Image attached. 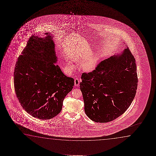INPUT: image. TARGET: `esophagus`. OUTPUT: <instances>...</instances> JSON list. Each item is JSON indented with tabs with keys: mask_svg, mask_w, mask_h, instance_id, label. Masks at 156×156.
<instances>
[{
	"mask_svg": "<svg viewBox=\"0 0 156 156\" xmlns=\"http://www.w3.org/2000/svg\"><path fill=\"white\" fill-rule=\"evenodd\" d=\"M79 83L80 82H79V79L78 78L75 79V85L76 86H78L79 85Z\"/></svg>",
	"mask_w": 156,
	"mask_h": 156,
	"instance_id": "1",
	"label": "esophagus"
}]
</instances>
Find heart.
<instances>
[{"instance_id":"1","label":"heart","mask_w":156,"mask_h":156,"mask_svg":"<svg viewBox=\"0 0 156 156\" xmlns=\"http://www.w3.org/2000/svg\"><path fill=\"white\" fill-rule=\"evenodd\" d=\"M84 57L83 54H81L79 53H75L73 54L71 58L73 61L75 62H81L84 58ZM98 62V58L95 56H92L87 58L86 60L83 62L82 64V69L83 70L89 72L95 69L96 66V64ZM74 64H73L70 61H67V67L68 68L70 69L74 68Z\"/></svg>"}]
</instances>
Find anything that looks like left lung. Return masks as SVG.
<instances>
[{
  "label": "left lung",
  "mask_w": 156,
  "mask_h": 156,
  "mask_svg": "<svg viewBox=\"0 0 156 156\" xmlns=\"http://www.w3.org/2000/svg\"><path fill=\"white\" fill-rule=\"evenodd\" d=\"M81 78L86 115L96 122H111L122 115L134 98L138 81L135 59L127 48Z\"/></svg>",
  "instance_id": "8db88e82"
}]
</instances>
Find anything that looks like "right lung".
<instances>
[{"instance_id": "1", "label": "right lung", "mask_w": 156, "mask_h": 156, "mask_svg": "<svg viewBox=\"0 0 156 156\" xmlns=\"http://www.w3.org/2000/svg\"><path fill=\"white\" fill-rule=\"evenodd\" d=\"M32 35L18 58L14 84L18 100L26 112L39 119L48 120L62 110L63 102L73 90L74 79L56 64L53 37Z\"/></svg>"}]
</instances>
